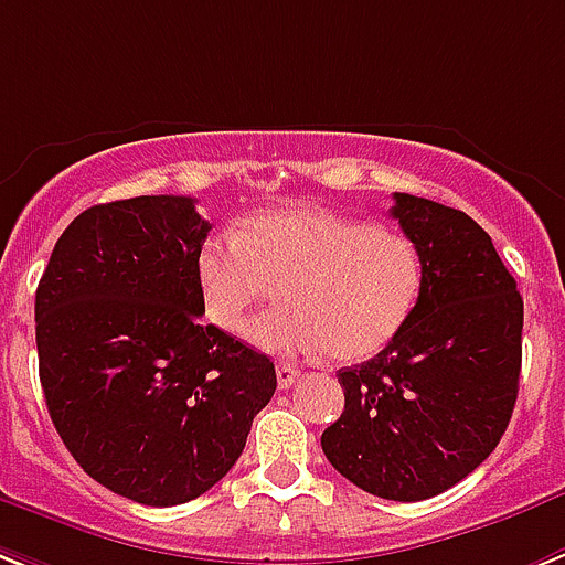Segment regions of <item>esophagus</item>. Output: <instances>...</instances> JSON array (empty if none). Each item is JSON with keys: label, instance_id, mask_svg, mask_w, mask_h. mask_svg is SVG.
Segmentation results:
<instances>
[{"label": "esophagus", "instance_id": "1", "mask_svg": "<svg viewBox=\"0 0 565 565\" xmlns=\"http://www.w3.org/2000/svg\"><path fill=\"white\" fill-rule=\"evenodd\" d=\"M275 373H278V387H284V391L296 385L298 379H301V371H298L296 364H290V362H278Z\"/></svg>", "mask_w": 565, "mask_h": 565}]
</instances>
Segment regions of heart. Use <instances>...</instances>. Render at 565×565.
<instances>
[{"label": "heart", "mask_w": 565, "mask_h": 565, "mask_svg": "<svg viewBox=\"0 0 565 565\" xmlns=\"http://www.w3.org/2000/svg\"><path fill=\"white\" fill-rule=\"evenodd\" d=\"M206 319L241 333L255 307L281 310L249 327L273 353H324L359 362L387 348L414 316L425 264L405 232L327 210H273L238 235L206 238L194 258Z\"/></svg>", "instance_id": "b5f03b06"}]
</instances>
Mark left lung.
<instances>
[{
    "label": "left lung",
    "mask_w": 565,
    "mask_h": 565,
    "mask_svg": "<svg viewBox=\"0 0 565 565\" xmlns=\"http://www.w3.org/2000/svg\"><path fill=\"white\" fill-rule=\"evenodd\" d=\"M391 215L419 246V301L371 362L339 371L344 411L321 434L330 466L367 494H443L494 451L516 402L523 298L466 212L393 194Z\"/></svg>",
    "instance_id": "obj_1"
}]
</instances>
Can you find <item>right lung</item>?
<instances>
[{
  "label": "right lung",
  "mask_w": 565,
  "mask_h": 565,
  "mask_svg": "<svg viewBox=\"0 0 565 565\" xmlns=\"http://www.w3.org/2000/svg\"><path fill=\"white\" fill-rule=\"evenodd\" d=\"M210 221L183 194L85 210L36 287L40 382L88 477L143 505L224 480L275 393L269 355L203 324L194 258Z\"/></svg>",
  "instance_id": "right-lung-1"
}]
</instances>
